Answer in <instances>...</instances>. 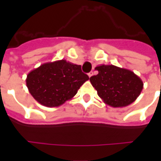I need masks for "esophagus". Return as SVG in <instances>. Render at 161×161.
Wrapping results in <instances>:
<instances>
[{
  "instance_id": "esophagus-1",
  "label": "esophagus",
  "mask_w": 161,
  "mask_h": 161,
  "mask_svg": "<svg viewBox=\"0 0 161 161\" xmlns=\"http://www.w3.org/2000/svg\"><path fill=\"white\" fill-rule=\"evenodd\" d=\"M93 74H94V72H93V71H91L90 73L88 74V76L91 77H92V76H93Z\"/></svg>"
}]
</instances>
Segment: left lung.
<instances>
[{"mask_svg":"<svg viewBox=\"0 0 161 161\" xmlns=\"http://www.w3.org/2000/svg\"><path fill=\"white\" fill-rule=\"evenodd\" d=\"M98 74L90 78L92 86L104 103L114 108H122L137 99L143 82L132 70L113 64L96 67Z\"/></svg>","mask_w":161,"mask_h":161,"instance_id":"1","label":"left lung"}]
</instances>
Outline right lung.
Here are the masks:
<instances>
[{"label": "right lung", "mask_w": 161, "mask_h": 161, "mask_svg": "<svg viewBox=\"0 0 161 161\" xmlns=\"http://www.w3.org/2000/svg\"><path fill=\"white\" fill-rule=\"evenodd\" d=\"M89 80L81 65L65 59L42 64L31 70L26 79L30 94L46 107H58L69 101Z\"/></svg>", "instance_id": "obj_1"}]
</instances>
